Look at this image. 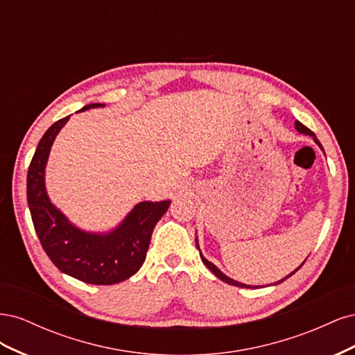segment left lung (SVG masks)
Instances as JSON below:
<instances>
[{"mask_svg":"<svg viewBox=\"0 0 355 355\" xmlns=\"http://www.w3.org/2000/svg\"><path fill=\"white\" fill-rule=\"evenodd\" d=\"M295 128H296V130L299 132V133H302V135H306V136H311V137H313L314 139V142L321 148V149H323V146H321V144H320V141H318V139H317V136L313 133V132H311L309 130V128L308 127H305L302 123H299V121H295ZM323 151H324V149H323ZM196 245H197V249L200 250V245H198V240H197V237H196ZM200 257H201V261H202V263L204 265H206L207 268H209V270L214 274V275H216L218 278H219V280H222V282H225V283H228V284H231V286H235V287H243V288H259V287H263V286H250V284H244V283H240V282H235V280H232V278H230L228 275H225L220 270H219V268L216 266V265H213L210 261H207L206 259V257H204L202 254H201V252H200ZM306 261V259H305ZM305 261L302 262V263H300L297 268H296V270L293 271V272H290L288 275H286L284 278H282V280L280 282H277V283H274V284H280V283H283L284 280H286V278H288V277H292L297 270H299V268L300 266H302L304 263H305ZM272 286V284H271Z\"/></svg>","mask_w":355,"mask_h":355,"instance_id":"8db88e82","label":"left lung"}]
</instances>
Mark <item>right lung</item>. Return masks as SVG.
Wrapping results in <instances>:
<instances>
[{
    "instance_id": "right-lung-1",
    "label": "right lung",
    "mask_w": 355,
    "mask_h": 355,
    "mask_svg": "<svg viewBox=\"0 0 355 355\" xmlns=\"http://www.w3.org/2000/svg\"><path fill=\"white\" fill-rule=\"evenodd\" d=\"M103 106L92 103L78 112ZM68 120L69 115L49 128L32 157L26 178L31 218L42 249L59 271L89 284L121 283L135 275L145 262L153 231L171 201L137 202L121 223L108 232H89L75 227L50 201L46 189L50 149Z\"/></svg>"
}]
</instances>
